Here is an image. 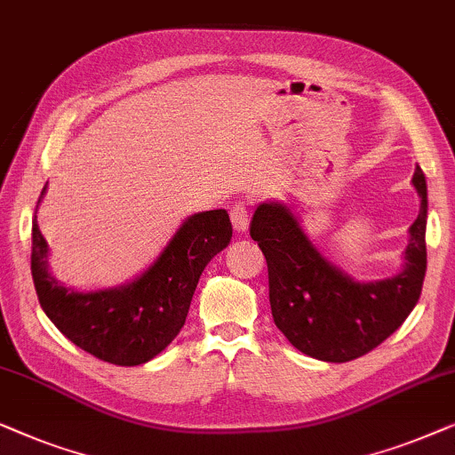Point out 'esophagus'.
Returning <instances> with one entry per match:
<instances>
[{
    "label": "esophagus",
    "instance_id": "34e87169",
    "mask_svg": "<svg viewBox=\"0 0 455 455\" xmlns=\"http://www.w3.org/2000/svg\"><path fill=\"white\" fill-rule=\"evenodd\" d=\"M230 222H233V228L236 233H245L249 228V210L245 202H236L230 208Z\"/></svg>",
    "mask_w": 455,
    "mask_h": 455
}]
</instances>
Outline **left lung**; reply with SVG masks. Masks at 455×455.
<instances>
[{
	"mask_svg": "<svg viewBox=\"0 0 455 455\" xmlns=\"http://www.w3.org/2000/svg\"><path fill=\"white\" fill-rule=\"evenodd\" d=\"M420 212L411 227L404 266L392 278L356 283L317 251L297 216L278 202L259 204L249 235L266 255L276 328L300 353L347 363L394 334L419 303L427 272V181L414 169Z\"/></svg>",
	"mask_w": 455,
	"mask_h": 455,
	"instance_id": "left-lung-1",
	"label": "left lung"
}]
</instances>
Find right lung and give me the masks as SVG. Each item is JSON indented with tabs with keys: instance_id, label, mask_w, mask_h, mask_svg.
I'll return each instance as SVG.
<instances>
[{
	"instance_id": "obj_1",
	"label": "right lung",
	"mask_w": 455,
	"mask_h": 455,
	"mask_svg": "<svg viewBox=\"0 0 455 455\" xmlns=\"http://www.w3.org/2000/svg\"><path fill=\"white\" fill-rule=\"evenodd\" d=\"M230 236L227 210L194 214L142 276L115 289L78 292L51 276L49 247L35 214L30 270L38 303L68 340L100 361L121 367L148 363L181 331L204 267Z\"/></svg>"
}]
</instances>
